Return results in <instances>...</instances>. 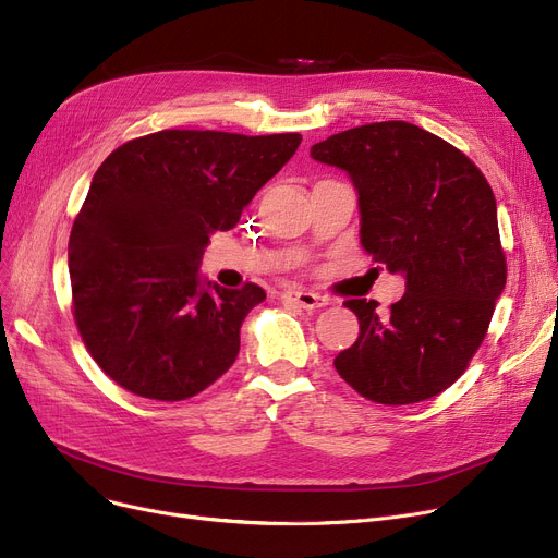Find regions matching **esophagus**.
Here are the masks:
<instances>
[{
  "label": "esophagus",
  "instance_id": "1",
  "mask_svg": "<svg viewBox=\"0 0 558 558\" xmlns=\"http://www.w3.org/2000/svg\"><path fill=\"white\" fill-rule=\"evenodd\" d=\"M280 299L289 301V303H296L303 310H316V307L328 305L326 296L314 294V291H307V289H287V291H282Z\"/></svg>",
  "mask_w": 558,
  "mask_h": 558
}]
</instances>
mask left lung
<instances>
[{"label": "left lung", "mask_w": 558, "mask_h": 558, "mask_svg": "<svg viewBox=\"0 0 558 558\" xmlns=\"http://www.w3.org/2000/svg\"><path fill=\"white\" fill-rule=\"evenodd\" d=\"M316 162L348 173L360 242L404 278L387 316L345 301L360 337L335 360L357 393L383 404L448 389L477 353L507 284L497 205L484 173L446 140L409 122H375L314 144Z\"/></svg>", "instance_id": "1"}]
</instances>
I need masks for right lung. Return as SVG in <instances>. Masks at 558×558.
Listing matches in <instances>:
<instances>
[{"instance_id": "right-lung-1", "label": "right lung", "mask_w": 558, "mask_h": 558, "mask_svg": "<svg viewBox=\"0 0 558 558\" xmlns=\"http://www.w3.org/2000/svg\"><path fill=\"white\" fill-rule=\"evenodd\" d=\"M299 133L158 131L97 169L70 234L78 332L126 391L185 400L238 360L264 289H223L198 267L215 230L238 226L257 190L296 154Z\"/></svg>"}]
</instances>
